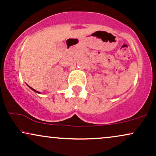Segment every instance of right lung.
<instances>
[{
	"label": "right lung",
	"mask_w": 156,
	"mask_h": 156,
	"mask_svg": "<svg viewBox=\"0 0 156 156\" xmlns=\"http://www.w3.org/2000/svg\"><path fill=\"white\" fill-rule=\"evenodd\" d=\"M30 88H31V87H30ZM31 89H33V90H34V91H35V92H37V91H36V90H35V89H32V88H31Z\"/></svg>",
	"instance_id": "right-lung-1"
}]
</instances>
